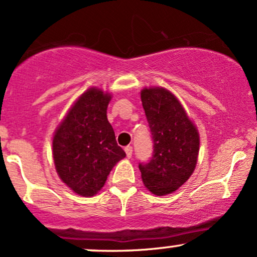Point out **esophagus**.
I'll list each match as a JSON object with an SVG mask.
<instances>
[{"label": "esophagus", "mask_w": 257, "mask_h": 257, "mask_svg": "<svg viewBox=\"0 0 257 257\" xmlns=\"http://www.w3.org/2000/svg\"><path fill=\"white\" fill-rule=\"evenodd\" d=\"M124 151H125L126 157H128V158H132V156H133V147L132 146H126L124 148Z\"/></svg>", "instance_id": "34e87169"}]
</instances>
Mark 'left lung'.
I'll use <instances>...</instances> for the list:
<instances>
[{
	"instance_id": "left-lung-1",
	"label": "left lung",
	"mask_w": 257,
	"mask_h": 257,
	"mask_svg": "<svg viewBox=\"0 0 257 257\" xmlns=\"http://www.w3.org/2000/svg\"><path fill=\"white\" fill-rule=\"evenodd\" d=\"M141 101L153 140L152 158L146 164L139 163L141 178L154 195H168L184 184L195 170L199 132L168 89L144 88Z\"/></svg>"
}]
</instances>
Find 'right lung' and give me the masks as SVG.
<instances>
[{
  "label": "right lung",
  "instance_id": "obj_1",
  "mask_svg": "<svg viewBox=\"0 0 257 257\" xmlns=\"http://www.w3.org/2000/svg\"><path fill=\"white\" fill-rule=\"evenodd\" d=\"M110 93L89 88L58 125L52 140L55 168L63 183L81 196H93L125 152L107 120Z\"/></svg>",
  "mask_w": 257,
  "mask_h": 257
}]
</instances>
